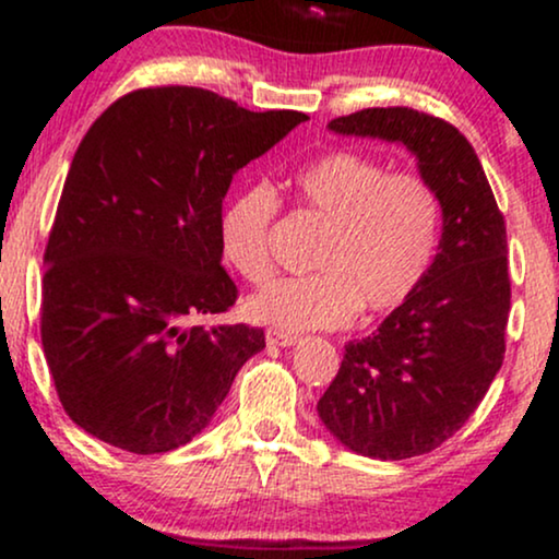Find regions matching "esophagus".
<instances>
[{"instance_id": "obj_1", "label": "esophagus", "mask_w": 559, "mask_h": 559, "mask_svg": "<svg viewBox=\"0 0 559 559\" xmlns=\"http://www.w3.org/2000/svg\"><path fill=\"white\" fill-rule=\"evenodd\" d=\"M265 342L275 344V346H294L299 342L297 333H288V331H278V329H267L265 331Z\"/></svg>"}]
</instances>
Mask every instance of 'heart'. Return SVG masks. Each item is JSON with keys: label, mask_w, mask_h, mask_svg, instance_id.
<instances>
[{"label": "heart", "mask_w": 559, "mask_h": 559, "mask_svg": "<svg viewBox=\"0 0 559 559\" xmlns=\"http://www.w3.org/2000/svg\"><path fill=\"white\" fill-rule=\"evenodd\" d=\"M294 204L323 223L312 273L273 281L247 301L249 318L284 331L336 329L362 310L389 316L418 292L441 239V199L428 178L391 170L360 150H331L294 173ZM281 197L243 186L221 215L226 260L249 284L271 278V228Z\"/></svg>", "instance_id": "1"}]
</instances>
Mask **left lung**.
I'll return each instance as SVG.
<instances>
[{"instance_id": "1", "label": "left lung", "mask_w": 559, "mask_h": 559, "mask_svg": "<svg viewBox=\"0 0 559 559\" xmlns=\"http://www.w3.org/2000/svg\"><path fill=\"white\" fill-rule=\"evenodd\" d=\"M329 128L402 141L441 199L444 234L426 281L373 336L344 346L342 368L318 402L320 420L352 452L418 457L465 426L502 368L504 215L471 141L436 115L368 107Z\"/></svg>"}]
</instances>
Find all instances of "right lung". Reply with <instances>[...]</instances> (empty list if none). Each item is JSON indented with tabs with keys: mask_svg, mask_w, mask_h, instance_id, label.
Here are the masks:
<instances>
[{
	"mask_svg": "<svg viewBox=\"0 0 559 559\" xmlns=\"http://www.w3.org/2000/svg\"><path fill=\"white\" fill-rule=\"evenodd\" d=\"M307 120L197 86L115 99L83 136L44 249L41 344L75 426L133 454L186 444L265 346L202 325L239 299L221 265L234 173Z\"/></svg>",
	"mask_w": 559,
	"mask_h": 559,
	"instance_id": "right-lung-1",
	"label": "right lung"
}]
</instances>
